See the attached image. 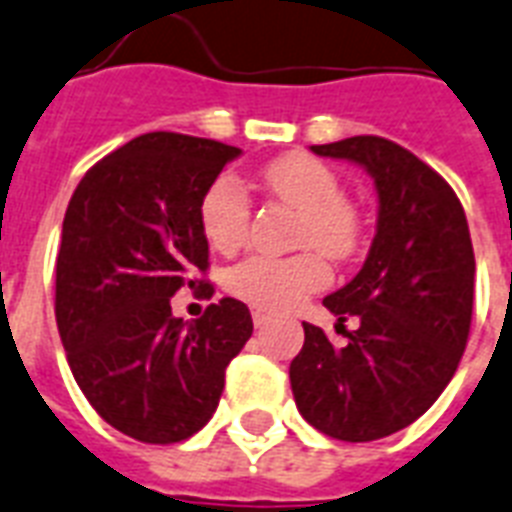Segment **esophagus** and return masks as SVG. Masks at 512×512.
Wrapping results in <instances>:
<instances>
[{"instance_id": "1", "label": "esophagus", "mask_w": 512, "mask_h": 512, "mask_svg": "<svg viewBox=\"0 0 512 512\" xmlns=\"http://www.w3.org/2000/svg\"><path fill=\"white\" fill-rule=\"evenodd\" d=\"M253 326L256 328H261V326H267L269 320H272V312L269 310H261V307H253Z\"/></svg>"}]
</instances>
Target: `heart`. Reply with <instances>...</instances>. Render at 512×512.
I'll use <instances>...</instances> for the list:
<instances>
[{
  "instance_id": "heart-1",
  "label": "heart",
  "mask_w": 512,
  "mask_h": 512,
  "mask_svg": "<svg viewBox=\"0 0 512 512\" xmlns=\"http://www.w3.org/2000/svg\"><path fill=\"white\" fill-rule=\"evenodd\" d=\"M264 189L299 211L296 243L315 245L331 259H350L360 248V219L342 200V184L328 165L307 154H285L259 173ZM251 221L248 194L232 176L216 178L200 200V227L219 253L243 245ZM331 269L319 251L293 256L256 253L240 261L227 275L229 293L261 310H288L307 293L326 288Z\"/></svg>"
}]
</instances>
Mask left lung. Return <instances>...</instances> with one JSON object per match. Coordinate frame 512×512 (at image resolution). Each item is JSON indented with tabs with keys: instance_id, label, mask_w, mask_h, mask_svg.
<instances>
[{
	"instance_id": "1",
	"label": "left lung",
	"mask_w": 512,
	"mask_h": 512,
	"mask_svg": "<svg viewBox=\"0 0 512 512\" xmlns=\"http://www.w3.org/2000/svg\"><path fill=\"white\" fill-rule=\"evenodd\" d=\"M312 152L366 168L379 213L360 272L323 299L342 331L352 314L359 328L334 347L304 323L288 371L293 400L336 441H376L422 417L457 371L473 318L470 229L454 189L387 138L352 136Z\"/></svg>"
}]
</instances>
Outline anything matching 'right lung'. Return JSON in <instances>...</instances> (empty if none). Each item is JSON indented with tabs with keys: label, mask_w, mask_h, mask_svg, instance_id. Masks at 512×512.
I'll return each mask as SVG.
<instances>
[{
	"label": "right lung",
	"mask_w": 512,
	"mask_h": 512,
	"mask_svg": "<svg viewBox=\"0 0 512 512\" xmlns=\"http://www.w3.org/2000/svg\"><path fill=\"white\" fill-rule=\"evenodd\" d=\"M237 146L146 133L87 170L63 216L55 320L71 374L120 433L178 443L208 425L229 360L253 334L243 301L176 318L181 288L211 296L200 200Z\"/></svg>",
	"instance_id": "1"
}]
</instances>
